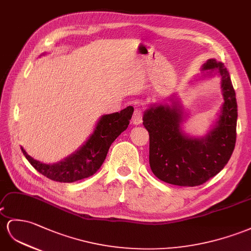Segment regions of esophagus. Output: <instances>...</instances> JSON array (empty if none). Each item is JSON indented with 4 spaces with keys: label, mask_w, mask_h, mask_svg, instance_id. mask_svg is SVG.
I'll return each mask as SVG.
<instances>
[{
    "label": "esophagus",
    "mask_w": 251,
    "mask_h": 251,
    "mask_svg": "<svg viewBox=\"0 0 251 251\" xmlns=\"http://www.w3.org/2000/svg\"><path fill=\"white\" fill-rule=\"evenodd\" d=\"M142 119H143V111L140 107H137L134 109V112L132 114V119H131V123L134 125H139L142 123Z\"/></svg>",
    "instance_id": "esophagus-1"
}]
</instances>
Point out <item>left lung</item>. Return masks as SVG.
Masks as SVG:
<instances>
[{"instance_id":"1","label":"left lung","mask_w":251,"mask_h":251,"mask_svg":"<svg viewBox=\"0 0 251 251\" xmlns=\"http://www.w3.org/2000/svg\"><path fill=\"white\" fill-rule=\"evenodd\" d=\"M203 70L222 76L224 105L215 127L201 139L184 136L182 111L175 104L146 110L143 125L150 133V165L166 183L196 187L218 174L229 161L236 141L237 104L229 72L222 62L209 59Z\"/></svg>"}]
</instances>
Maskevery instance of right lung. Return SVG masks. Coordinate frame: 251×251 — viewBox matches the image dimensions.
Masks as SVG:
<instances>
[{
	"label": "right lung",
	"mask_w": 251,
	"mask_h": 251,
	"mask_svg": "<svg viewBox=\"0 0 251 251\" xmlns=\"http://www.w3.org/2000/svg\"><path fill=\"white\" fill-rule=\"evenodd\" d=\"M133 108L112 114L102 115L93 134L79 151L56 164H44L31 158L22 147V152L35 170L57 182H75L92 176L106 159L109 147L120 134L126 130L132 117Z\"/></svg>",
	"instance_id": "obj_1"
}]
</instances>
